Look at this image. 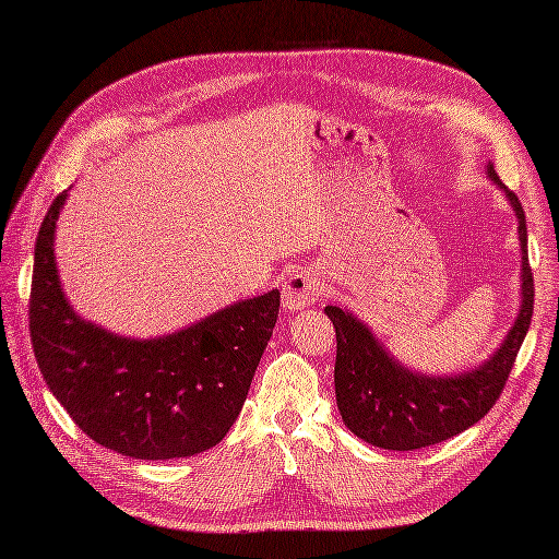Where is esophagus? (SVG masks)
Listing matches in <instances>:
<instances>
[{
  "instance_id": "34e87169",
  "label": "esophagus",
  "mask_w": 559,
  "mask_h": 559,
  "mask_svg": "<svg viewBox=\"0 0 559 559\" xmlns=\"http://www.w3.org/2000/svg\"><path fill=\"white\" fill-rule=\"evenodd\" d=\"M322 295V281H319L317 273L300 269L293 271L290 276L283 283V307L286 310H305L307 305H312Z\"/></svg>"
}]
</instances>
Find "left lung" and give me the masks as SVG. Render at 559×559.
<instances>
[{"label": "left lung", "mask_w": 559, "mask_h": 559, "mask_svg": "<svg viewBox=\"0 0 559 559\" xmlns=\"http://www.w3.org/2000/svg\"><path fill=\"white\" fill-rule=\"evenodd\" d=\"M490 177L500 185L519 218V240L524 254V302L507 341L492 358L473 372L459 377H423L415 374L379 346L350 312L341 307H326L336 329V403L343 423L365 442L394 451H413L468 430L488 415L504 391L516 353L526 338L533 314V273L528 264L526 213L519 197L507 189L497 173Z\"/></svg>", "instance_id": "left-lung-1"}]
</instances>
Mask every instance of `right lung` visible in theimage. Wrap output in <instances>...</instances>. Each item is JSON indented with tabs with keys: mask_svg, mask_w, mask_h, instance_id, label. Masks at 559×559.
I'll return each instance as SVG.
<instances>
[{
	"mask_svg": "<svg viewBox=\"0 0 559 559\" xmlns=\"http://www.w3.org/2000/svg\"><path fill=\"white\" fill-rule=\"evenodd\" d=\"M47 209L31 281V343L43 379L93 442L132 459L194 456L216 447L242 411L278 319L281 293L225 307L189 329L132 341L83 322L64 300Z\"/></svg>",
	"mask_w": 559,
	"mask_h": 559,
	"instance_id": "right-lung-1",
	"label": "right lung"
}]
</instances>
